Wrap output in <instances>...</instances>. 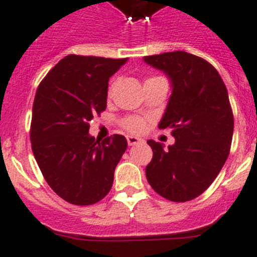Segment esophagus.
<instances>
[{
    "label": "esophagus",
    "instance_id": "1",
    "mask_svg": "<svg viewBox=\"0 0 257 257\" xmlns=\"http://www.w3.org/2000/svg\"><path fill=\"white\" fill-rule=\"evenodd\" d=\"M126 141H128L129 146H134V145H140V143H143L145 141L140 137H134V136H126Z\"/></svg>",
    "mask_w": 257,
    "mask_h": 257
}]
</instances>
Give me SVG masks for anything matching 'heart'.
I'll list each match as a JSON object with an SVG mask.
<instances>
[{
	"mask_svg": "<svg viewBox=\"0 0 257 257\" xmlns=\"http://www.w3.org/2000/svg\"><path fill=\"white\" fill-rule=\"evenodd\" d=\"M155 78H158V77H155ZM155 78H148L147 81L155 80ZM147 81H146V82H147ZM121 125H123V128L125 129V131L131 132V133L138 134V133H142V132L145 131L146 126H147V120L140 116H128L121 121Z\"/></svg>",
	"mask_w": 257,
	"mask_h": 257,
	"instance_id": "heart-1",
	"label": "heart"
}]
</instances>
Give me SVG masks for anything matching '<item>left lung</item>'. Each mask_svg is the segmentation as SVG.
Listing matches in <instances>:
<instances>
[{"label": "left lung", "mask_w": 257, "mask_h": 257, "mask_svg": "<svg viewBox=\"0 0 257 257\" xmlns=\"http://www.w3.org/2000/svg\"><path fill=\"white\" fill-rule=\"evenodd\" d=\"M143 61L171 82V96L158 126L171 129L175 138L167 148L147 141L153 157L146 176L164 198L193 200L214 181L231 150L234 123L226 85L209 62L183 50L143 57Z\"/></svg>", "instance_id": "1"}]
</instances>
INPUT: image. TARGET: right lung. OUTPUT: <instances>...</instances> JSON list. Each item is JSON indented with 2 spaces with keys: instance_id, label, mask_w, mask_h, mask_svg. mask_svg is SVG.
<instances>
[{
  "instance_id": "add662e5",
  "label": "right lung",
  "mask_w": 257,
  "mask_h": 257,
  "mask_svg": "<svg viewBox=\"0 0 257 257\" xmlns=\"http://www.w3.org/2000/svg\"><path fill=\"white\" fill-rule=\"evenodd\" d=\"M126 61L71 54L48 72L35 93L33 153L48 185L71 204H95L112 186L128 143L120 134L95 140L88 123L106 109L109 78Z\"/></svg>"
}]
</instances>
